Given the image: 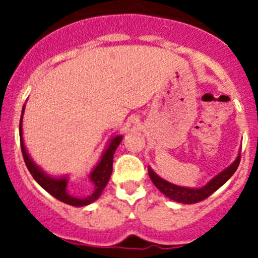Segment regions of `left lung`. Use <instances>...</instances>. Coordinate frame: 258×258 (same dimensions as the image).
Segmentation results:
<instances>
[{
  "label": "left lung",
  "instance_id": "1",
  "mask_svg": "<svg viewBox=\"0 0 258 258\" xmlns=\"http://www.w3.org/2000/svg\"><path fill=\"white\" fill-rule=\"evenodd\" d=\"M239 163H240V154L238 155V157H236L235 161L231 165L227 166L226 169H223L221 173H218L206 186L199 188L182 187V186L170 183V182L159 177L151 168H149V175L155 186L160 190V192H163L169 199L174 200L177 203H183V204H195V203H199L202 200L207 199L208 197H211L214 191H217L223 183H226L227 179L238 169Z\"/></svg>",
  "mask_w": 258,
  "mask_h": 258
}]
</instances>
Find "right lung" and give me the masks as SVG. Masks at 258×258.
Instances as JSON below:
<instances>
[{
  "label": "right lung",
  "mask_w": 258,
  "mask_h": 258,
  "mask_svg": "<svg viewBox=\"0 0 258 258\" xmlns=\"http://www.w3.org/2000/svg\"><path fill=\"white\" fill-rule=\"evenodd\" d=\"M23 112H24V106L22 109V117H20V125H19V136H20V147H22V154L24 163H26L27 168H28L29 173L32 177L35 178V181L40 184L41 187L46 190L50 195L56 198L60 202L70 204L74 207H85L88 204H92L93 202L101 197L102 191L104 190L106 184L108 183L109 177L112 174V164H113V154H115L117 146L122 141V136L112 137V140L109 141L107 149L104 150L102 154L101 160L95 165L93 172L90 173L89 178L93 182V192L88 197L77 198L70 195L67 191L68 184V177H51V175L46 174L44 170L41 169L40 166L36 165L35 161L29 157L28 152L26 150V146L23 142V129H22V120H23Z\"/></svg>",
  "instance_id": "obj_1"
}]
</instances>
